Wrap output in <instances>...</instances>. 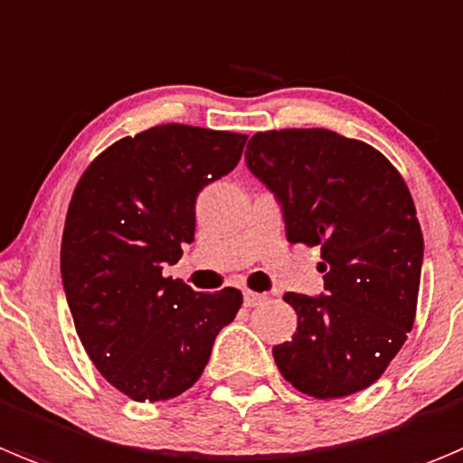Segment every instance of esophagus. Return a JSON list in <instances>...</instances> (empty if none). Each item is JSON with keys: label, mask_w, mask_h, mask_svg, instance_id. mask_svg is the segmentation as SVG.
<instances>
[{"label": "esophagus", "mask_w": 463, "mask_h": 463, "mask_svg": "<svg viewBox=\"0 0 463 463\" xmlns=\"http://www.w3.org/2000/svg\"><path fill=\"white\" fill-rule=\"evenodd\" d=\"M264 300V294H258V291H244V305L246 307H255Z\"/></svg>", "instance_id": "1"}]
</instances>
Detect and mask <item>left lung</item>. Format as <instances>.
Returning <instances> with one entry per match:
<instances>
[{
  "instance_id": "obj_1",
  "label": "left lung",
  "mask_w": 463,
  "mask_h": 463,
  "mask_svg": "<svg viewBox=\"0 0 463 463\" xmlns=\"http://www.w3.org/2000/svg\"><path fill=\"white\" fill-rule=\"evenodd\" d=\"M246 167L278 199L291 244L318 246L321 296L287 291L298 314L273 345L282 378L314 398L371 387L414 326L423 232L398 169L327 128L255 133Z\"/></svg>"
}]
</instances>
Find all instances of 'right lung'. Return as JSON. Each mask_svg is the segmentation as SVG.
Instances as JSON below:
<instances>
[{"label": "right lung", "instance_id": "right-lung-1", "mask_svg": "<svg viewBox=\"0 0 463 463\" xmlns=\"http://www.w3.org/2000/svg\"><path fill=\"white\" fill-rule=\"evenodd\" d=\"M246 136L163 124L115 142L80 176L61 244V276L76 335L124 396H181L203 373L241 291L214 294L165 278L194 241V203L237 167Z\"/></svg>", "mask_w": 463, "mask_h": 463}]
</instances>
